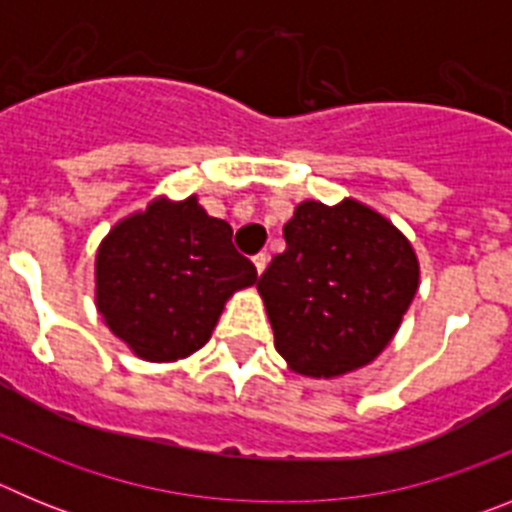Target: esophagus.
I'll list each match as a JSON object with an SVG mask.
<instances>
[{"instance_id":"esophagus-1","label":"esophagus","mask_w":512,"mask_h":512,"mask_svg":"<svg viewBox=\"0 0 512 512\" xmlns=\"http://www.w3.org/2000/svg\"><path fill=\"white\" fill-rule=\"evenodd\" d=\"M266 264H269V253H256V256H253V266H256V274H264V269H266Z\"/></svg>"}]
</instances>
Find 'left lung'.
I'll list each match as a JSON object with an SVG mask.
<instances>
[{
	"label": "left lung",
	"instance_id": "8db88e82",
	"mask_svg": "<svg viewBox=\"0 0 512 512\" xmlns=\"http://www.w3.org/2000/svg\"><path fill=\"white\" fill-rule=\"evenodd\" d=\"M284 241L256 284L279 356L312 379L372 364L418 292L420 264L408 235L346 197L338 205L300 202Z\"/></svg>",
	"mask_w": 512,
	"mask_h": 512
}]
</instances>
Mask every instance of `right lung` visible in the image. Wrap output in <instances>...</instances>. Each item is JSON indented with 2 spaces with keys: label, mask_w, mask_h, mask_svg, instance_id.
Listing matches in <instances>:
<instances>
[{
  "label": "right lung",
  "mask_w": 512,
  "mask_h": 512,
  "mask_svg": "<svg viewBox=\"0 0 512 512\" xmlns=\"http://www.w3.org/2000/svg\"><path fill=\"white\" fill-rule=\"evenodd\" d=\"M233 228L197 194L156 197L104 235L94 259V305L138 359L169 364L210 341L225 302L256 284V266L233 248Z\"/></svg>",
  "instance_id": "add662e5"
}]
</instances>
